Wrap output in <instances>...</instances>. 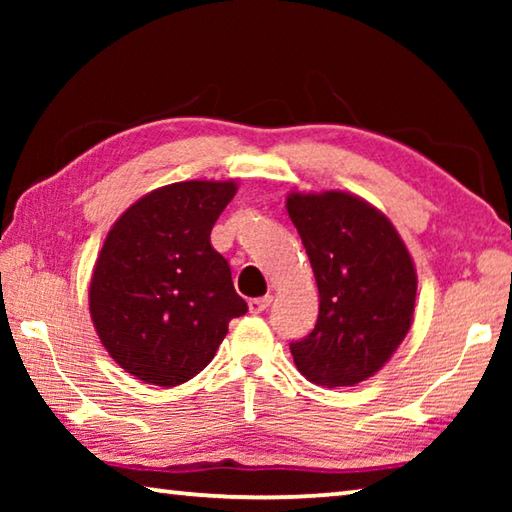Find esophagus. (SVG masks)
<instances>
[{"label":"esophagus","mask_w":512,"mask_h":512,"mask_svg":"<svg viewBox=\"0 0 512 512\" xmlns=\"http://www.w3.org/2000/svg\"><path fill=\"white\" fill-rule=\"evenodd\" d=\"M273 302V296L271 293H266V296H262V298H250L248 300V309H250V314H262V311L271 305Z\"/></svg>","instance_id":"34e87169"}]
</instances>
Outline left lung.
<instances>
[{"label":"left lung","mask_w":512,"mask_h":512,"mask_svg":"<svg viewBox=\"0 0 512 512\" xmlns=\"http://www.w3.org/2000/svg\"><path fill=\"white\" fill-rule=\"evenodd\" d=\"M318 284V320L291 343L298 370L318 386H354L381 370L409 334L413 259L393 223L348 192L287 196Z\"/></svg>","instance_id":"8db88e82"}]
</instances>
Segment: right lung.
Wrapping results in <instances>:
<instances>
[{"mask_svg":"<svg viewBox=\"0 0 512 512\" xmlns=\"http://www.w3.org/2000/svg\"><path fill=\"white\" fill-rule=\"evenodd\" d=\"M237 194L232 180L153 189L112 225L90 280L103 348L135 379L171 388L214 359L232 318L248 311L210 232Z\"/></svg>","mask_w":512,"mask_h":512,"instance_id":"obj_1","label":"right lung"}]
</instances>
